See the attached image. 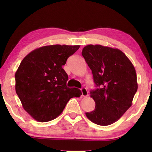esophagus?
I'll use <instances>...</instances> for the list:
<instances>
[{"label":"esophagus","instance_id":"obj_1","mask_svg":"<svg viewBox=\"0 0 152 152\" xmlns=\"http://www.w3.org/2000/svg\"><path fill=\"white\" fill-rule=\"evenodd\" d=\"M81 93H82V96H86L88 95V90H87L86 88L81 89Z\"/></svg>","mask_w":152,"mask_h":152}]
</instances>
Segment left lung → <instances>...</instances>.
<instances>
[{
  "instance_id": "8db88e82",
  "label": "left lung",
  "mask_w": 152,
  "mask_h": 152,
  "mask_svg": "<svg viewBox=\"0 0 152 152\" xmlns=\"http://www.w3.org/2000/svg\"><path fill=\"white\" fill-rule=\"evenodd\" d=\"M82 54L99 87L90 92L95 108L86 115L95 124L111 125L132 105L138 89L136 70L125 54L117 48L90 44L83 48Z\"/></svg>"
}]
</instances>
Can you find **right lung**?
<instances>
[{
    "label": "right lung",
    "mask_w": 152,
    "mask_h": 152,
    "mask_svg": "<svg viewBox=\"0 0 152 152\" xmlns=\"http://www.w3.org/2000/svg\"><path fill=\"white\" fill-rule=\"evenodd\" d=\"M80 46L50 45L32 51L22 60L15 74V91L24 110L35 120L47 122L59 116L81 91L68 88L62 68Z\"/></svg>",
    "instance_id": "obj_1"
}]
</instances>
